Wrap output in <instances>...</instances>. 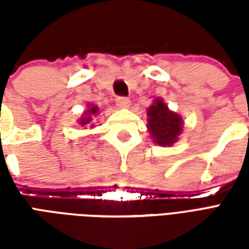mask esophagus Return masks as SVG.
<instances>
[{
  "label": "esophagus",
  "instance_id": "esophagus-1",
  "mask_svg": "<svg viewBox=\"0 0 249 249\" xmlns=\"http://www.w3.org/2000/svg\"><path fill=\"white\" fill-rule=\"evenodd\" d=\"M130 100L126 97H117V107L119 108H129Z\"/></svg>",
  "mask_w": 249,
  "mask_h": 249
}]
</instances>
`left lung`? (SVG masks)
I'll return each instance as SVG.
<instances>
[{"instance_id": "left-lung-1", "label": "left lung", "mask_w": 249, "mask_h": 249, "mask_svg": "<svg viewBox=\"0 0 249 249\" xmlns=\"http://www.w3.org/2000/svg\"><path fill=\"white\" fill-rule=\"evenodd\" d=\"M146 128L155 144L171 146L178 142V136L183 133L184 120L176 112L168 108L164 100L157 97L146 110Z\"/></svg>"}]
</instances>
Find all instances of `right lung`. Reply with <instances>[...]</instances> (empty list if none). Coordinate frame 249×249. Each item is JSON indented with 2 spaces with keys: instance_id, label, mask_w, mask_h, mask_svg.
I'll list each match as a JSON object with an SVG mask.
<instances>
[{
  "instance_id": "add662e5",
  "label": "right lung",
  "mask_w": 249,
  "mask_h": 249,
  "mask_svg": "<svg viewBox=\"0 0 249 249\" xmlns=\"http://www.w3.org/2000/svg\"><path fill=\"white\" fill-rule=\"evenodd\" d=\"M97 105H94V104H88L87 109H85V112L82 114L81 117L78 119V124L81 125V126H90V128H94V117H97L98 113H100V110H98Z\"/></svg>"
}]
</instances>
